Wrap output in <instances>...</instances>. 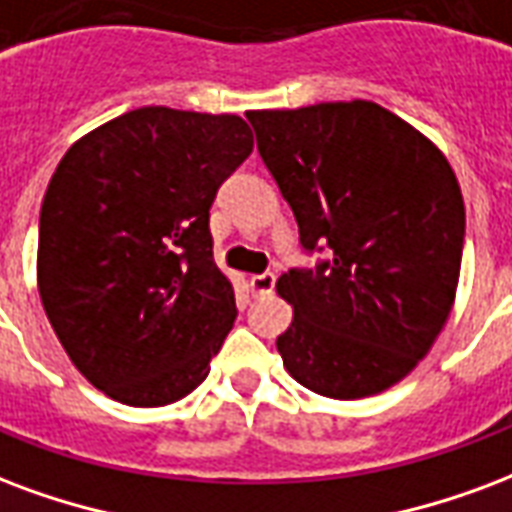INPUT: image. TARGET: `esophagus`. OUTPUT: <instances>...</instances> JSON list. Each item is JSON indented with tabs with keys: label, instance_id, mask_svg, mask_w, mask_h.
Masks as SVG:
<instances>
[{
	"label": "esophagus",
	"instance_id": "obj_1",
	"mask_svg": "<svg viewBox=\"0 0 512 512\" xmlns=\"http://www.w3.org/2000/svg\"><path fill=\"white\" fill-rule=\"evenodd\" d=\"M276 276L271 271H263V274H252L249 276V287L255 295H271L274 293Z\"/></svg>",
	"mask_w": 512,
	"mask_h": 512
}]
</instances>
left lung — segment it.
I'll list each match as a JSON object with an SVG mask.
<instances>
[{
	"instance_id": "obj_1",
	"label": "left lung",
	"mask_w": 512,
	"mask_h": 512,
	"mask_svg": "<svg viewBox=\"0 0 512 512\" xmlns=\"http://www.w3.org/2000/svg\"><path fill=\"white\" fill-rule=\"evenodd\" d=\"M257 151L290 203L317 268H290L276 293L293 323L276 350L328 399H363L404 380L456 301L464 198L445 154L369 100L249 111Z\"/></svg>"
}]
</instances>
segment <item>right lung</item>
<instances>
[{"mask_svg":"<svg viewBox=\"0 0 512 512\" xmlns=\"http://www.w3.org/2000/svg\"><path fill=\"white\" fill-rule=\"evenodd\" d=\"M233 113L149 105L75 140L40 208L37 290L75 369L130 407L208 377L236 320L208 208L252 154Z\"/></svg>","mask_w":512,"mask_h":512,"instance_id":"right-lung-1","label":"right lung"}]
</instances>
